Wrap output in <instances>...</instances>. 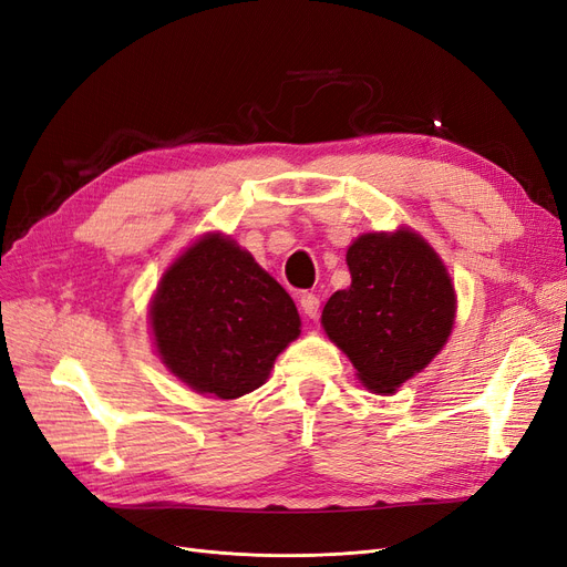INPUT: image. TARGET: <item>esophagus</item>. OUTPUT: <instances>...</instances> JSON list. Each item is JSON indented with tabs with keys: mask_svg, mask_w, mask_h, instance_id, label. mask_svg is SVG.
<instances>
[{
	"mask_svg": "<svg viewBox=\"0 0 567 567\" xmlns=\"http://www.w3.org/2000/svg\"><path fill=\"white\" fill-rule=\"evenodd\" d=\"M301 310L306 312V318L316 320L320 316V299L312 295V291H303V295H301Z\"/></svg>",
	"mask_w": 567,
	"mask_h": 567,
	"instance_id": "obj_1",
	"label": "esophagus"
}]
</instances>
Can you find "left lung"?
Listing matches in <instances>:
<instances>
[{"mask_svg":"<svg viewBox=\"0 0 567 567\" xmlns=\"http://www.w3.org/2000/svg\"><path fill=\"white\" fill-rule=\"evenodd\" d=\"M350 287L333 291L322 327L373 392H394L442 350L455 322V289L430 243L402 226L348 247Z\"/></svg>","mask_w":567,"mask_h":567,"instance_id":"obj_1","label":"left lung"}]
</instances>
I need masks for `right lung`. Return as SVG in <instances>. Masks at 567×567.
Listing matches in <instances>:
<instances>
[{
  "mask_svg": "<svg viewBox=\"0 0 567 567\" xmlns=\"http://www.w3.org/2000/svg\"><path fill=\"white\" fill-rule=\"evenodd\" d=\"M150 322L167 371L217 400L264 385L278 354L301 333L282 285L224 234H205L163 272Z\"/></svg>",
  "mask_w": 567,
  "mask_h": 567,
  "instance_id": "right-lung-1",
  "label": "right lung"
}]
</instances>
